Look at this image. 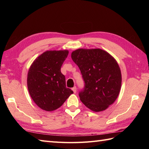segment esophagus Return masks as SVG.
Returning a JSON list of instances; mask_svg holds the SVG:
<instances>
[{"label": "esophagus", "instance_id": "obj_1", "mask_svg": "<svg viewBox=\"0 0 149 149\" xmlns=\"http://www.w3.org/2000/svg\"><path fill=\"white\" fill-rule=\"evenodd\" d=\"M72 91H74V93H76V91H77V88H76V87L74 86V88H72Z\"/></svg>", "mask_w": 149, "mask_h": 149}]
</instances>
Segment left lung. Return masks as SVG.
Wrapping results in <instances>:
<instances>
[{"label": "left lung", "instance_id": "left-lung-1", "mask_svg": "<svg viewBox=\"0 0 149 149\" xmlns=\"http://www.w3.org/2000/svg\"><path fill=\"white\" fill-rule=\"evenodd\" d=\"M71 57L85 83L79 94L81 102L93 111L106 110L116 100L121 88V71L116 59L100 49H79Z\"/></svg>", "mask_w": 149, "mask_h": 149}]
</instances>
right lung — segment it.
Returning <instances> with one entry per match:
<instances>
[{
  "instance_id": "right-lung-1",
  "label": "right lung",
  "mask_w": 149,
  "mask_h": 149,
  "mask_svg": "<svg viewBox=\"0 0 149 149\" xmlns=\"http://www.w3.org/2000/svg\"><path fill=\"white\" fill-rule=\"evenodd\" d=\"M68 50H47L31 65L27 74L30 95L40 108L52 111L61 107L73 91L66 87L65 75L61 72Z\"/></svg>"
}]
</instances>
